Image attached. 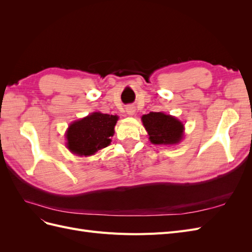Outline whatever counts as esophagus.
<instances>
[{"label": "esophagus", "instance_id": "34e87169", "mask_svg": "<svg viewBox=\"0 0 252 252\" xmlns=\"http://www.w3.org/2000/svg\"><path fill=\"white\" fill-rule=\"evenodd\" d=\"M126 113L128 114V116H133V114L135 113V107L133 105H128L126 107Z\"/></svg>", "mask_w": 252, "mask_h": 252}]
</instances>
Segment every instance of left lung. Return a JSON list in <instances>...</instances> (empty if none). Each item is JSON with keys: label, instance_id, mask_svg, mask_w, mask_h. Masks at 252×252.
I'll return each mask as SVG.
<instances>
[{"label": "left lung", "instance_id": "obj_1", "mask_svg": "<svg viewBox=\"0 0 252 252\" xmlns=\"http://www.w3.org/2000/svg\"><path fill=\"white\" fill-rule=\"evenodd\" d=\"M149 141L156 145L178 144L184 135V125L178 119L164 112H150L142 117Z\"/></svg>", "mask_w": 252, "mask_h": 252}]
</instances>
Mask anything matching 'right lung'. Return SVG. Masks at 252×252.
<instances>
[{
    "label": "right lung",
    "mask_w": 252,
    "mask_h": 252,
    "mask_svg": "<svg viewBox=\"0 0 252 252\" xmlns=\"http://www.w3.org/2000/svg\"><path fill=\"white\" fill-rule=\"evenodd\" d=\"M118 116L93 112L89 116L69 125L66 132L67 148L80 157L94 155L97 150L107 147L114 133Z\"/></svg>",
    "instance_id": "obj_1"
}]
</instances>
